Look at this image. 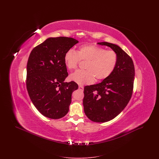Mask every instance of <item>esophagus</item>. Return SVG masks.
I'll list each match as a JSON object with an SVG mask.
<instances>
[{"mask_svg": "<svg viewBox=\"0 0 159 159\" xmlns=\"http://www.w3.org/2000/svg\"><path fill=\"white\" fill-rule=\"evenodd\" d=\"M83 86H79V89H80V90H81V91H83Z\"/></svg>", "mask_w": 159, "mask_h": 159, "instance_id": "1", "label": "esophagus"}]
</instances>
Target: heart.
Listing matches in <instances>:
<instances>
[{
    "instance_id": "b5f03b06",
    "label": "heart",
    "mask_w": 159,
    "mask_h": 159,
    "mask_svg": "<svg viewBox=\"0 0 159 159\" xmlns=\"http://www.w3.org/2000/svg\"><path fill=\"white\" fill-rule=\"evenodd\" d=\"M80 60L86 61V70H78L70 76V79L83 85L100 82L110 76L116 67L118 55L113 51H107L96 45H82L77 51L69 49L64 55V61L69 70L76 69Z\"/></svg>"
}]
</instances>
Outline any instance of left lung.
<instances>
[{
    "label": "left lung",
    "mask_w": 159,
    "mask_h": 159,
    "mask_svg": "<svg viewBox=\"0 0 159 159\" xmlns=\"http://www.w3.org/2000/svg\"><path fill=\"white\" fill-rule=\"evenodd\" d=\"M99 45L110 47L118 55L112 74L101 83L84 88V111L92 121H110L121 113L132 97L135 68L132 58L121 48L108 42Z\"/></svg>",
    "instance_id": "1"
}]
</instances>
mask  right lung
<instances>
[{"mask_svg": "<svg viewBox=\"0 0 159 159\" xmlns=\"http://www.w3.org/2000/svg\"><path fill=\"white\" fill-rule=\"evenodd\" d=\"M79 42L73 38H49L31 52L27 65V89L33 105L46 117L58 119L69 110L71 95L78 89L68 76L64 57Z\"/></svg>", "mask_w": 159, "mask_h": 159, "instance_id": "add662e5", "label": "right lung"}]
</instances>
